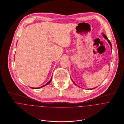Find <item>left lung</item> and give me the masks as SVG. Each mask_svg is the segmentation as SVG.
Masks as SVG:
<instances>
[{
	"instance_id": "8db88e82",
	"label": "left lung",
	"mask_w": 124,
	"mask_h": 124,
	"mask_svg": "<svg viewBox=\"0 0 124 124\" xmlns=\"http://www.w3.org/2000/svg\"><path fill=\"white\" fill-rule=\"evenodd\" d=\"M103 34V37H104V38H105V39H106V40H107V41H108V42L109 43V44H110L111 47V48H112V44H111V42H110V40H109V39H108V38H107V37L106 36V35H105L104 34ZM74 84H75L76 85L78 86V85H77V84H75V83H74ZM95 88H93V89H91L90 90H92V89H95Z\"/></svg>"
}]
</instances>
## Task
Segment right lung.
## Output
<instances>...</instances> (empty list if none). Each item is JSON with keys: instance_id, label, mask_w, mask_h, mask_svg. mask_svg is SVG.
I'll list each match as a JSON object with an SVG mask.
<instances>
[{"instance_id": "obj_1", "label": "right lung", "mask_w": 124, "mask_h": 124, "mask_svg": "<svg viewBox=\"0 0 124 124\" xmlns=\"http://www.w3.org/2000/svg\"><path fill=\"white\" fill-rule=\"evenodd\" d=\"M51 80H52V77H51V79H50V80L49 81L48 83H47L46 84H45L44 85H43V86H41V87H39V88H32V89H40V88H42V87H44L45 86H46V85H48V84H49V83H50L51 82Z\"/></svg>"}]
</instances>
